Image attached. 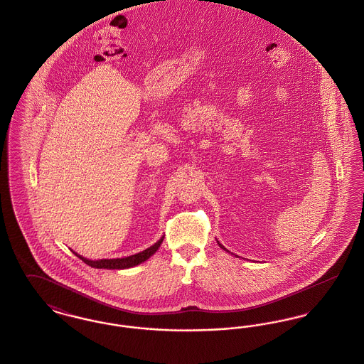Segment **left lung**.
Instances as JSON below:
<instances>
[{
    "label": "left lung",
    "mask_w": 364,
    "mask_h": 364,
    "mask_svg": "<svg viewBox=\"0 0 364 364\" xmlns=\"http://www.w3.org/2000/svg\"><path fill=\"white\" fill-rule=\"evenodd\" d=\"M218 245H220V247H221V248H223V250H225V251H228V250H226L225 247H224V245H223V244H220V242H218Z\"/></svg>",
    "instance_id": "obj_1"
}]
</instances>
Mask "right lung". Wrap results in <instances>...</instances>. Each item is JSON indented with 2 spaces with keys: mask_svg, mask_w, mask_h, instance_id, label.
Segmentation results:
<instances>
[{
  "mask_svg": "<svg viewBox=\"0 0 364 364\" xmlns=\"http://www.w3.org/2000/svg\"><path fill=\"white\" fill-rule=\"evenodd\" d=\"M164 242V236L158 240V242L149 247L147 250L135 254V255H131V257H127V258H117V259H101V260H91L83 258L82 255L73 252L77 258L83 260L86 264L91 266V267H95V269H129V267H134V266H138L141 262L149 259L151 255H154L156 252V250L159 248V245Z\"/></svg>",
  "mask_w": 364,
  "mask_h": 364,
  "instance_id": "right-lung-1",
  "label": "right lung"
}]
</instances>
